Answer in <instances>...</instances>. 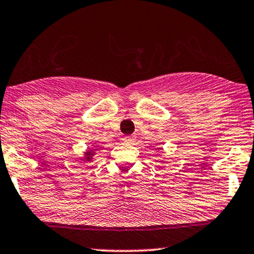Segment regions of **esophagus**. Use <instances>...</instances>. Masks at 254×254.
<instances>
[{"instance_id": "1", "label": "esophagus", "mask_w": 254, "mask_h": 254, "mask_svg": "<svg viewBox=\"0 0 254 254\" xmlns=\"http://www.w3.org/2000/svg\"><path fill=\"white\" fill-rule=\"evenodd\" d=\"M124 142H127V143H132L133 140H135V136L133 135H129V136H125L123 138Z\"/></svg>"}]
</instances>
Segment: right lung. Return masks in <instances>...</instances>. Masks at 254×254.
I'll list each match as a JSON object with an SVG mask.
<instances>
[{
    "label": "right lung",
    "instance_id": "right-lung-1",
    "mask_svg": "<svg viewBox=\"0 0 254 254\" xmlns=\"http://www.w3.org/2000/svg\"><path fill=\"white\" fill-rule=\"evenodd\" d=\"M93 154H94V151H92V150H88L85 152V160L91 161V157L93 156Z\"/></svg>",
    "mask_w": 254,
    "mask_h": 254
}]
</instances>
